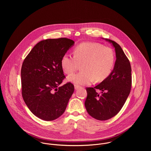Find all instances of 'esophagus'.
Returning a JSON list of instances; mask_svg holds the SVG:
<instances>
[{"instance_id":"obj_1","label":"esophagus","mask_w":151,"mask_h":151,"mask_svg":"<svg viewBox=\"0 0 151 151\" xmlns=\"http://www.w3.org/2000/svg\"><path fill=\"white\" fill-rule=\"evenodd\" d=\"M79 88H80V86H77V85H74V88H75V89H76V90L78 89Z\"/></svg>"}]
</instances>
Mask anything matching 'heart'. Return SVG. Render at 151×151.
Returning <instances> with one entry per match:
<instances>
[{
  "label": "heart",
  "instance_id": "heart-1",
  "mask_svg": "<svg viewBox=\"0 0 151 151\" xmlns=\"http://www.w3.org/2000/svg\"><path fill=\"white\" fill-rule=\"evenodd\" d=\"M114 64L113 50L96 42H84L74 50V57L65 53L61 59L62 68L66 74L74 73L80 65L81 73L69 76L68 82L78 86L90 84L95 80L101 81L111 73Z\"/></svg>",
  "mask_w": 151,
  "mask_h": 151
}]
</instances>
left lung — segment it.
Listing matches in <instances>:
<instances>
[{
  "label": "left lung",
  "mask_w": 151,
  "mask_h": 151,
  "mask_svg": "<svg viewBox=\"0 0 151 151\" xmlns=\"http://www.w3.org/2000/svg\"><path fill=\"white\" fill-rule=\"evenodd\" d=\"M114 48L116 60L106 78L94 88H86L85 106L88 114L99 120H106L116 116L125 104L131 90V68L129 60L118 43L102 38ZM96 88L101 91L98 94Z\"/></svg>",
  "instance_id": "1"
}]
</instances>
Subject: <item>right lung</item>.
<instances>
[{
  "label": "right lung",
  "mask_w": 151,
  "mask_h": 151,
  "mask_svg": "<svg viewBox=\"0 0 151 151\" xmlns=\"http://www.w3.org/2000/svg\"><path fill=\"white\" fill-rule=\"evenodd\" d=\"M74 45L71 40L47 39L37 43L22 65V95L30 111L38 118L54 120L63 114L74 91L65 78L61 59Z\"/></svg>",
  "instance_id": "add662e5"
}]
</instances>
